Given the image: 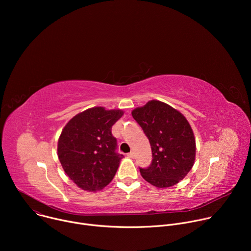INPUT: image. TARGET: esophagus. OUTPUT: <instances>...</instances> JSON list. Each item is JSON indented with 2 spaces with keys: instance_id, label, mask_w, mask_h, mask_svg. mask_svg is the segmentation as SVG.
<instances>
[{
  "instance_id": "obj_1",
  "label": "esophagus",
  "mask_w": 251,
  "mask_h": 251,
  "mask_svg": "<svg viewBox=\"0 0 251 251\" xmlns=\"http://www.w3.org/2000/svg\"><path fill=\"white\" fill-rule=\"evenodd\" d=\"M127 156H128L129 158H131V159H134V158H135V154H134V152H130V153H128V154H127Z\"/></svg>"
}]
</instances>
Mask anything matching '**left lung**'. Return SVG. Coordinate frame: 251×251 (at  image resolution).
Here are the masks:
<instances>
[{"instance_id":"8db88e82","label":"left lung","mask_w":251,"mask_h":251,"mask_svg":"<svg viewBox=\"0 0 251 251\" xmlns=\"http://www.w3.org/2000/svg\"><path fill=\"white\" fill-rule=\"evenodd\" d=\"M149 139L152 164L141 176L157 188H169L188 175L195 164L196 139L186 117L172 106L151 100L132 111Z\"/></svg>"}]
</instances>
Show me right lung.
I'll return each instance as SVG.
<instances>
[{"label": "right lung", "instance_id": "obj_1", "mask_svg": "<svg viewBox=\"0 0 251 251\" xmlns=\"http://www.w3.org/2000/svg\"><path fill=\"white\" fill-rule=\"evenodd\" d=\"M124 112L92 107L71 118L57 143L59 162L77 187L87 192L105 188L117 172L124 157L116 152L117 141L112 126Z\"/></svg>", "mask_w": 251, "mask_h": 251}]
</instances>
